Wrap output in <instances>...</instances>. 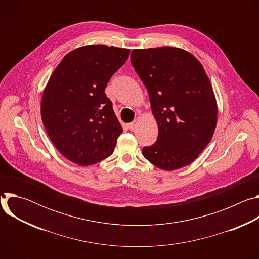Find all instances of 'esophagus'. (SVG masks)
<instances>
[{
  "label": "esophagus",
  "instance_id": "1",
  "mask_svg": "<svg viewBox=\"0 0 259 259\" xmlns=\"http://www.w3.org/2000/svg\"><path fill=\"white\" fill-rule=\"evenodd\" d=\"M136 126H137V121H134V122H132V123H130L129 125H128V127H129V129L131 130V131H133V130H135V128H136Z\"/></svg>",
  "mask_w": 259,
  "mask_h": 259
}]
</instances>
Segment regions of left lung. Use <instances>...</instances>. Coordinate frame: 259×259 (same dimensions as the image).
<instances>
[{"instance_id":"1","label":"left lung","mask_w":259,"mask_h":259,"mask_svg":"<svg viewBox=\"0 0 259 259\" xmlns=\"http://www.w3.org/2000/svg\"><path fill=\"white\" fill-rule=\"evenodd\" d=\"M131 63L150 95L159 135L143 157L166 171L194 162L217 123L215 95L201 62L175 47L134 49Z\"/></svg>"}]
</instances>
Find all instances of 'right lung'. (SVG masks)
Returning a JSON list of instances; mask_svg holds the SVG:
<instances>
[{
    "instance_id": "obj_1",
    "label": "right lung",
    "mask_w": 259,
    "mask_h": 259,
    "mask_svg": "<svg viewBox=\"0 0 259 259\" xmlns=\"http://www.w3.org/2000/svg\"><path fill=\"white\" fill-rule=\"evenodd\" d=\"M129 49L88 45L67 53L44 89L41 116L56 149L80 166L114 153L123 128L104 89Z\"/></svg>"
}]
</instances>
